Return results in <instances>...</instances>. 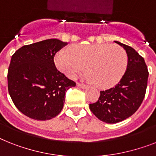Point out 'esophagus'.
Returning <instances> with one entry per match:
<instances>
[{"instance_id":"34e87169","label":"esophagus","mask_w":156,"mask_h":156,"mask_svg":"<svg viewBox=\"0 0 156 156\" xmlns=\"http://www.w3.org/2000/svg\"><path fill=\"white\" fill-rule=\"evenodd\" d=\"M77 87H80L82 89H86L87 88V86L86 85H83V84H81V83H77Z\"/></svg>"}]
</instances>
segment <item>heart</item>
<instances>
[{
	"label": "heart",
	"mask_w": 156,
	"mask_h": 156,
	"mask_svg": "<svg viewBox=\"0 0 156 156\" xmlns=\"http://www.w3.org/2000/svg\"><path fill=\"white\" fill-rule=\"evenodd\" d=\"M59 71L74 79L84 71L86 78L101 88H110L121 80L127 66V55L123 48L111 44H80L69 52L59 51L54 58Z\"/></svg>",
	"instance_id": "obj_1"
}]
</instances>
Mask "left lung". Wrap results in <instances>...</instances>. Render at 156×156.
<instances>
[{"instance_id": "obj_1", "label": "left lung", "mask_w": 156, "mask_h": 156, "mask_svg": "<svg viewBox=\"0 0 156 156\" xmlns=\"http://www.w3.org/2000/svg\"><path fill=\"white\" fill-rule=\"evenodd\" d=\"M127 55V66L121 80L115 87L100 91L95 103L90 104L92 113L107 123L126 119L140 107L147 86L148 70L144 58L131 46L115 41Z\"/></svg>"}]
</instances>
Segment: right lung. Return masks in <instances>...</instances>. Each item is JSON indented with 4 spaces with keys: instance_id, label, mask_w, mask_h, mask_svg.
<instances>
[{
    "instance_id": "obj_1",
    "label": "right lung",
    "mask_w": 156,
    "mask_h": 156,
    "mask_svg": "<svg viewBox=\"0 0 156 156\" xmlns=\"http://www.w3.org/2000/svg\"><path fill=\"white\" fill-rule=\"evenodd\" d=\"M67 42L47 39L24 45L12 56L8 89L21 113L35 120L51 119L63 108L67 90L75 82L57 69L54 58Z\"/></svg>"
}]
</instances>
